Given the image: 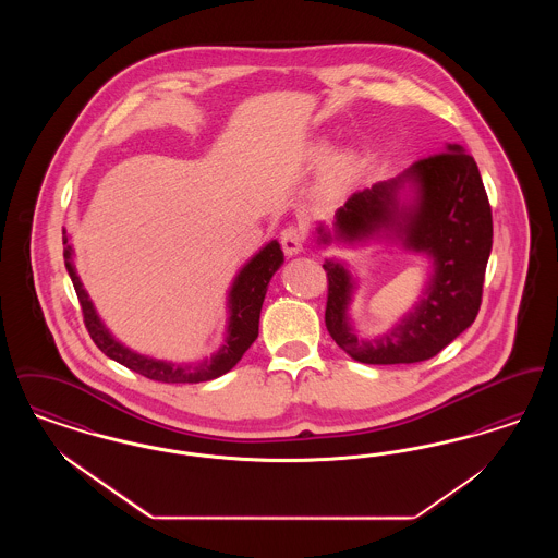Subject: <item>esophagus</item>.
Returning <instances> with one entry per match:
<instances>
[{"label":"esophagus","mask_w":558,"mask_h":558,"mask_svg":"<svg viewBox=\"0 0 558 558\" xmlns=\"http://www.w3.org/2000/svg\"><path fill=\"white\" fill-rule=\"evenodd\" d=\"M280 242H282L284 253H287L289 257H294V255H299V253L303 251L305 236H303L301 228H296V226H287V228L282 230V234H280Z\"/></svg>","instance_id":"1"}]
</instances>
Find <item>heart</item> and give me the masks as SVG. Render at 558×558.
Wrapping results in <instances>:
<instances>
[{"instance_id":"1","label":"heart","mask_w":558,"mask_h":558,"mask_svg":"<svg viewBox=\"0 0 558 558\" xmlns=\"http://www.w3.org/2000/svg\"><path fill=\"white\" fill-rule=\"evenodd\" d=\"M326 148L319 146L318 153H324ZM328 178L332 184H345L351 180L353 171H355V157L351 150H341V153H335L330 160H328Z\"/></svg>"}]
</instances>
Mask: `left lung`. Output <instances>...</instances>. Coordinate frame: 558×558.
Segmentation results:
<instances>
[{
  "mask_svg": "<svg viewBox=\"0 0 558 558\" xmlns=\"http://www.w3.org/2000/svg\"><path fill=\"white\" fill-rule=\"evenodd\" d=\"M492 209L477 162L460 144L426 157L398 178L353 192L335 213L332 230L318 223L319 246H364L372 240L425 255L433 271L418 301L385 332L357 335L349 307L357 278L341 259H326V328L362 364H416L462 335L478 314L492 253Z\"/></svg>",
  "mask_w": 558,
  "mask_h": 558,
  "instance_id": "obj_1",
  "label": "left lung"
}]
</instances>
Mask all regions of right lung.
Segmentation results:
<instances>
[{
	"instance_id": "obj_1",
	"label": "right lung",
	"mask_w": 558,
	"mask_h": 558,
	"mask_svg": "<svg viewBox=\"0 0 558 558\" xmlns=\"http://www.w3.org/2000/svg\"><path fill=\"white\" fill-rule=\"evenodd\" d=\"M62 244H64V266L80 296L83 319L92 341L110 360L159 383H205L232 371L259 335V316H262V305L266 299L269 280L284 264V253L278 240H269L266 246L259 248V253H255L244 266L240 267L228 291V324H226V335L221 345L209 357L180 364V362L157 360V357L137 353L132 347L123 345L119 339L112 337L107 324L98 316L89 294L81 284L77 267H75V251L71 246V236L64 230H62Z\"/></svg>"
}]
</instances>
